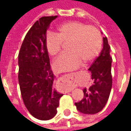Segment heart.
Instances as JSON below:
<instances>
[{
    "instance_id": "1",
    "label": "heart",
    "mask_w": 131,
    "mask_h": 131,
    "mask_svg": "<svg viewBox=\"0 0 131 131\" xmlns=\"http://www.w3.org/2000/svg\"><path fill=\"white\" fill-rule=\"evenodd\" d=\"M69 41V52L62 54L53 63L59 72L77 69L81 63L91 62L101 51L102 38L100 31L93 26L79 21H69L60 24L55 33L49 31L46 37V47L48 54L54 57L61 50L62 43Z\"/></svg>"
}]
</instances>
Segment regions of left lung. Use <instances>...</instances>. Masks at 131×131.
Here are the masks:
<instances>
[{
    "instance_id": "left-lung-1",
    "label": "left lung",
    "mask_w": 131,
    "mask_h": 131,
    "mask_svg": "<svg viewBox=\"0 0 131 131\" xmlns=\"http://www.w3.org/2000/svg\"><path fill=\"white\" fill-rule=\"evenodd\" d=\"M110 51L107 38L104 37L102 50L88 69L91 72L93 84L88 89L83 88V98L79 102H75L77 110L81 113L95 114L100 112L107 104L112 85V58Z\"/></svg>"
}]
</instances>
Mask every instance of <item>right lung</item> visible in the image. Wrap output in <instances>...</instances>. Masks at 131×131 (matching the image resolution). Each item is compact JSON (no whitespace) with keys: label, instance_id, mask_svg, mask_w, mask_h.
<instances>
[{"label":"right lung","instance_id":"right-lung-1","mask_svg":"<svg viewBox=\"0 0 131 131\" xmlns=\"http://www.w3.org/2000/svg\"><path fill=\"white\" fill-rule=\"evenodd\" d=\"M57 16L43 17L36 21L24 38L18 55V80L22 100L31 115L46 121L56 115L63 94L54 88L46 37Z\"/></svg>","mask_w":131,"mask_h":131}]
</instances>
